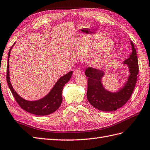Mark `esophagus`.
I'll return each instance as SVG.
<instances>
[{"mask_svg": "<svg viewBox=\"0 0 150 150\" xmlns=\"http://www.w3.org/2000/svg\"><path fill=\"white\" fill-rule=\"evenodd\" d=\"M81 73H82V70H81L80 68H76V69L74 71V75L75 76H77V75H80Z\"/></svg>", "mask_w": 150, "mask_h": 150, "instance_id": "34e87169", "label": "esophagus"}]
</instances>
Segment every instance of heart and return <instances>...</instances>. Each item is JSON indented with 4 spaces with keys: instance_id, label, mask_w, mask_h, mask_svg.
Returning a JSON list of instances; mask_svg holds the SVG:
<instances>
[{
    "instance_id": "obj_1",
    "label": "heart",
    "mask_w": 150,
    "mask_h": 150,
    "mask_svg": "<svg viewBox=\"0 0 150 150\" xmlns=\"http://www.w3.org/2000/svg\"><path fill=\"white\" fill-rule=\"evenodd\" d=\"M111 42L109 40L104 39L102 41L100 47L102 48H108L105 50L104 52L98 58L97 63L99 65H105L110 63L115 58V53L113 50L110 48Z\"/></svg>"
}]
</instances>
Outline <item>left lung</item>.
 <instances>
[{"mask_svg": "<svg viewBox=\"0 0 150 150\" xmlns=\"http://www.w3.org/2000/svg\"><path fill=\"white\" fill-rule=\"evenodd\" d=\"M132 53L129 57L123 62L129 68L130 73L127 80L117 92H111L107 91L101 82L104 72L96 68L88 67L85 74L88 77L87 97L93 107L102 111L110 112L121 108L129 100L135 87L138 74L139 67L136 51L134 44L131 41Z\"/></svg>", "mask_w": 150, "mask_h": 150, "instance_id": "left-lung-1", "label": "left lung"}]
</instances>
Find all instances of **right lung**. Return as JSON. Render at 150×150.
Here are the masks:
<instances>
[{
    "label": "right lung",
    "instance_id": "right-lung-1",
    "mask_svg": "<svg viewBox=\"0 0 150 150\" xmlns=\"http://www.w3.org/2000/svg\"><path fill=\"white\" fill-rule=\"evenodd\" d=\"M15 44V43H14ZM12 46L8 54V63L7 67V82L16 102L21 108L27 112L38 115H48L56 111L62 102V91L65 85L69 82L73 71H71L62 76L55 83L51 91L42 99L36 101L26 100L20 97L14 91L10 82L9 77V57Z\"/></svg>",
    "mask_w": 150,
    "mask_h": 150
}]
</instances>
